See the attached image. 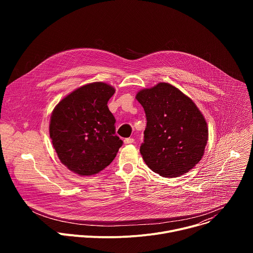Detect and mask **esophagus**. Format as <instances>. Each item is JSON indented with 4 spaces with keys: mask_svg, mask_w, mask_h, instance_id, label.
<instances>
[{
    "mask_svg": "<svg viewBox=\"0 0 253 253\" xmlns=\"http://www.w3.org/2000/svg\"><path fill=\"white\" fill-rule=\"evenodd\" d=\"M134 142V139L133 138H126V139H124V143L125 144H131V143H133Z\"/></svg>",
    "mask_w": 253,
    "mask_h": 253,
    "instance_id": "obj_1",
    "label": "esophagus"
}]
</instances>
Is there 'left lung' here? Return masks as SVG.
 <instances>
[{"instance_id": "8db88e82", "label": "left lung", "mask_w": 253, "mask_h": 253, "mask_svg": "<svg viewBox=\"0 0 253 253\" xmlns=\"http://www.w3.org/2000/svg\"><path fill=\"white\" fill-rule=\"evenodd\" d=\"M136 99L147 119L140 147L144 162L163 177L187 173L201 160L208 140L207 123L198 107L164 82L140 90Z\"/></svg>"}]
</instances>
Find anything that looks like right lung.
I'll return each mask as SVG.
<instances>
[{"label": "right lung", "instance_id": "1", "mask_svg": "<svg viewBox=\"0 0 253 253\" xmlns=\"http://www.w3.org/2000/svg\"><path fill=\"white\" fill-rule=\"evenodd\" d=\"M115 89L94 82L71 92L54 108L50 138L60 161L81 176L99 173L117 155L123 141L107 104Z\"/></svg>", "mask_w": 253, "mask_h": 253}]
</instances>
